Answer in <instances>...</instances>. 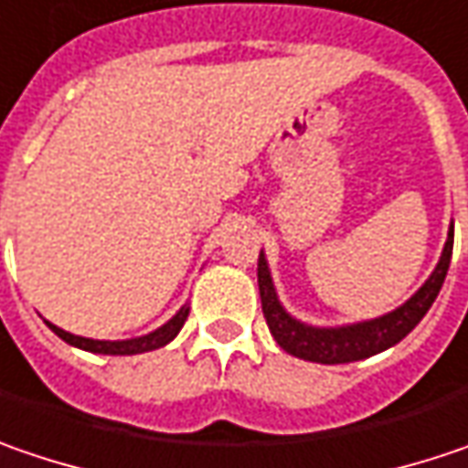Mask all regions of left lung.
<instances>
[{
    "instance_id": "obj_1",
    "label": "left lung",
    "mask_w": 468,
    "mask_h": 468,
    "mask_svg": "<svg viewBox=\"0 0 468 468\" xmlns=\"http://www.w3.org/2000/svg\"><path fill=\"white\" fill-rule=\"evenodd\" d=\"M453 257V225L445 240L442 257L437 270L431 272V278L426 281L421 289L416 291L402 307L384 317H376L368 323H357V325H346V328H313L304 325L281 307L272 281H270V270L267 261L260 254L257 264V281H260V296H261V313L267 320L270 334L275 336V342L281 344L289 355L302 357V360H313V363H325V366H336V363H352V360H363L371 357L376 352L398 344L405 339L419 320L429 313L431 302L437 299V293L445 283L448 267Z\"/></svg>"
}]
</instances>
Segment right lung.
<instances>
[{
	"label": "right lung",
	"mask_w": 468,
	"mask_h": 468,
	"mask_svg": "<svg viewBox=\"0 0 468 468\" xmlns=\"http://www.w3.org/2000/svg\"><path fill=\"white\" fill-rule=\"evenodd\" d=\"M187 307H182L177 315L172 317L166 325H161L158 331H153L148 336H140V339H129V342H95V339H84V336H73L69 331H63V328H58V325H52V323H47L63 342L73 344V346H79V349H87V352H97V355H140V352H151V349H158V346H164V344H169L175 336L179 334V328L185 325V320H187Z\"/></svg>",
	"instance_id": "obj_1"
}]
</instances>
